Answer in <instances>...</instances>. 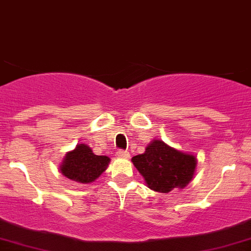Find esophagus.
<instances>
[{
	"instance_id": "obj_1",
	"label": "esophagus",
	"mask_w": 251,
	"mask_h": 251,
	"mask_svg": "<svg viewBox=\"0 0 251 251\" xmlns=\"http://www.w3.org/2000/svg\"><path fill=\"white\" fill-rule=\"evenodd\" d=\"M117 157L121 158V159H128L129 157H130V154H129V153L126 152V151L120 150V151H118V152H117Z\"/></svg>"
}]
</instances>
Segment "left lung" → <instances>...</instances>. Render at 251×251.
Wrapping results in <instances>:
<instances>
[{
    "label": "left lung",
    "mask_w": 251,
    "mask_h": 251,
    "mask_svg": "<svg viewBox=\"0 0 251 251\" xmlns=\"http://www.w3.org/2000/svg\"><path fill=\"white\" fill-rule=\"evenodd\" d=\"M131 161L147 187L158 193L187 187L196 169V158L193 154L170 147L161 140L151 141L145 153L133 157Z\"/></svg>",
    "instance_id": "obj_1"
}]
</instances>
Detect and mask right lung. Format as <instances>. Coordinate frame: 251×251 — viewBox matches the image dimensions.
<instances>
[{"mask_svg":"<svg viewBox=\"0 0 251 251\" xmlns=\"http://www.w3.org/2000/svg\"><path fill=\"white\" fill-rule=\"evenodd\" d=\"M110 158L96 155L87 145L80 144L66 154L60 170L67 178L82 184L92 183L106 170Z\"/></svg>","mask_w":251,"mask_h":251,"instance_id":"right-lung-1","label":"right lung"}]
</instances>
